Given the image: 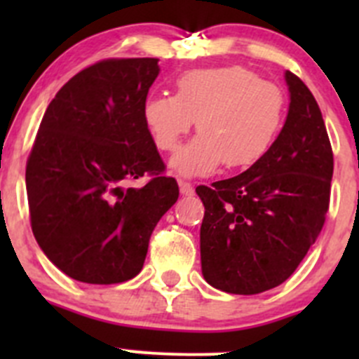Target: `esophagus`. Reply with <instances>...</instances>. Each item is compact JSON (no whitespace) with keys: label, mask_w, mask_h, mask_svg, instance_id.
Listing matches in <instances>:
<instances>
[{"label":"esophagus","mask_w":359,"mask_h":359,"mask_svg":"<svg viewBox=\"0 0 359 359\" xmlns=\"http://www.w3.org/2000/svg\"><path fill=\"white\" fill-rule=\"evenodd\" d=\"M179 187H180V194L182 196H193L194 194V187L191 182H186V180H179Z\"/></svg>","instance_id":"1"}]
</instances>
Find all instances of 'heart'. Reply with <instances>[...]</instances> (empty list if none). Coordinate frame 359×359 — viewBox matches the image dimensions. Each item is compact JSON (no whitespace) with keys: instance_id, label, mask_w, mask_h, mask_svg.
Here are the masks:
<instances>
[{"instance_id":"obj_1","label":"heart","mask_w":359,"mask_h":359,"mask_svg":"<svg viewBox=\"0 0 359 359\" xmlns=\"http://www.w3.org/2000/svg\"><path fill=\"white\" fill-rule=\"evenodd\" d=\"M175 95L144 102V121L159 151H173L193 128L200 135L172 158L187 177L212 173L219 165L247 168L276 142L287 100L280 86L247 67L194 69L180 74Z\"/></svg>"}]
</instances>
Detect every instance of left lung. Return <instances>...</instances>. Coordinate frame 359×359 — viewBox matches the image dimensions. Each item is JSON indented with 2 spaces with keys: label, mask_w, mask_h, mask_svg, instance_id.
<instances>
[{
  "label": "left lung",
  "mask_w": 359,
  "mask_h": 359,
  "mask_svg": "<svg viewBox=\"0 0 359 359\" xmlns=\"http://www.w3.org/2000/svg\"><path fill=\"white\" fill-rule=\"evenodd\" d=\"M285 78L290 107L269 153L233 179L196 187L201 269L217 290L255 295L287 281L327 220L330 139L311 90L290 71Z\"/></svg>",
  "instance_id": "obj_1"
}]
</instances>
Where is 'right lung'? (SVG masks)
Wrapping results in <instances>:
<instances>
[{
    "instance_id": "add662e5",
    "label": "right lung",
    "mask_w": 359,
    "mask_h": 359,
    "mask_svg": "<svg viewBox=\"0 0 359 359\" xmlns=\"http://www.w3.org/2000/svg\"><path fill=\"white\" fill-rule=\"evenodd\" d=\"M158 59H104L72 76L41 119L25 166L32 234L72 280H132L179 198L144 121ZM149 175L144 188L122 184Z\"/></svg>"
}]
</instances>
